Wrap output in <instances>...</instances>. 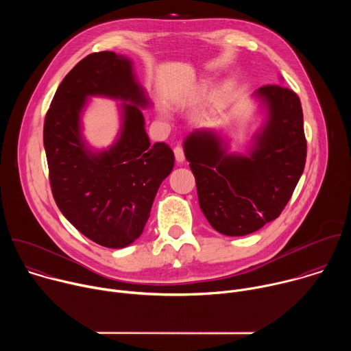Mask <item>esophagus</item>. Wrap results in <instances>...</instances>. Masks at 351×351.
I'll use <instances>...</instances> for the list:
<instances>
[{
  "label": "esophagus",
  "mask_w": 351,
  "mask_h": 351,
  "mask_svg": "<svg viewBox=\"0 0 351 351\" xmlns=\"http://www.w3.org/2000/svg\"><path fill=\"white\" fill-rule=\"evenodd\" d=\"M173 154H175V158L178 162H183L184 161V149L182 145H176L173 148Z\"/></svg>",
  "instance_id": "34e87169"
}]
</instances>
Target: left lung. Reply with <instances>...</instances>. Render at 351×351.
Masks as SVG:
<instances>
[{
	"label": "left lung",
	"mask_w": 351,
	"mask_h": 351,
	"mask_svg": "<svg viewBox=\"0 0 351 351\" xmlns=\"http://www.w3.org/2000/svg\"><path fill=\"white\" fill-rule=\"evenodd\" d=\"M257 94L269 114L248 157L228 156L211 132H194L184 141L199 208L210 225L226 236L253 233L276 219L306 165L298 95L282 84H265Z\"/></svg>",
	"instance_id": "1"
}]
</instances>
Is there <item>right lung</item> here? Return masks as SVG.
<instances>
[{
	"label": "right lung",
	"mask_w": 351,
	"mask_h": 351,
	"mask_svg": "<svg viewBox=\"0 0 351 351\" xmlns=\"http://www.w3.org/2000/svg\"><path fill=\"white\" fill-rule=\"evenodd\" d=\"M87 95L130 101L120 140L93 155L80 137L78 117ZM147 98L128 58L112 51L83 58L61 82L44 119L49 186L64 217L87 239L108 248L133 243L148 221L154 197L171 173L173 152L149 143L137 108Z\"/></svg>",
	"instance_id": "add662e5"
}]
</instances>
